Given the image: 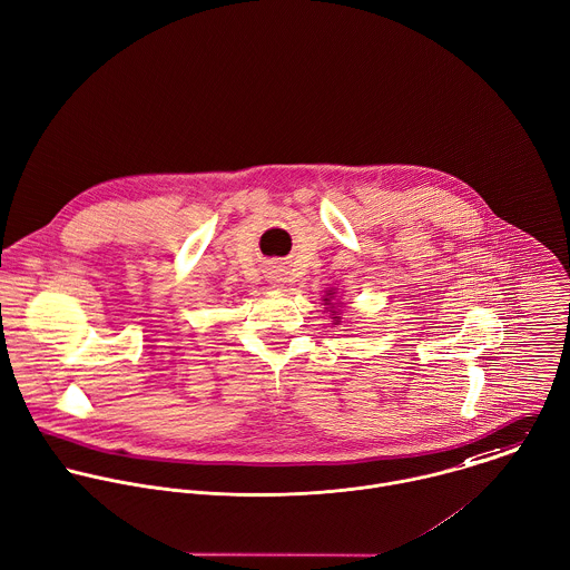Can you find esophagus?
<instances>
[{
    "label": "esophagus",
    "instance_id": "34e87169",
    "mask_svg": "<svg viewBox=\"0 0 570 570\" xmlns=\"http://www.w3.org/2000/svg\"><path fill=\"white\" fill-rule=\"evenodd\" d=\"M268 279L275 284V286H279V282H282V275L277 273V271H271V275H268Z\"/></svg>",
    "mask_w": 570,
    "mask_h": 570
}]
</instances>
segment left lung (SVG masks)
Masks as SVG:
<instances>
[{
    "instance_id": "8db88e82",
    "label": "left lung",
    "mask_w": 570,
    "mask_h": 570,
    "mask_svg": "<svg viewBox=\"0 0 570 570\" xmlns=\"http://www.w3.org/2000/svg\"><path fill=\"white\" fill-rule=\"evenodd\" d=\"M331 299H333V291H326L324 306H328V308H331V313H333V315H337V311H335V306H333V302H331ZM333 320H335V324H340V317H333Z\"/></svg>"
}]
</instances>
